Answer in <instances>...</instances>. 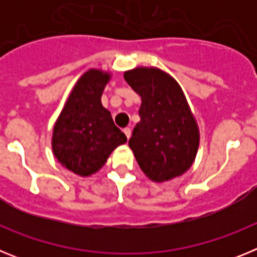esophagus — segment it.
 Segmentation results:
<instances>
[{
	"label": "esophagus",
	"instance_id": "obj_1",
	"mask_svg": "<svg viewBox=\"0 0 257 257\" xmlns=\"http://www.w3.org/2000/svg\"><path fill=\"white\" fill-rule=\"evenodd\" d=\"M123 133H124V135L127 136V139H130V138H131V128H130V127H126V128H123Z\"/></svg>",
	"mask_w": 257,
	"mask_h": 257
}]
</instances>
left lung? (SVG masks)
<instances>
[{
  "label": "left lung",
  "mask_w": 257,
  "mask_h": 257,
  "mask_svg": "<svg viewBox=\"0 0 257 257\" xmlns=\"http://www.w3.org/2000/svg\"><path fill=\"white\" fill-rule=\"evenodd\" d=\"M123 77L142 97L140 122L128 140L140 169L156 183L178 178L190 169L199 145L198 124L180 85L153 67L127 70Z\"/></svg>",
  "instance_id": "1"
}]
</instances>
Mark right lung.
<instances>
[{
	"label": "right lung",
	"mask_w": 257,
	"mask_h": 257,
	"mask_svg": "<svg viewBox=\"0 0 257 257\" xmlns=\"http://www.w3.org/2000/svg\"><path fill=\"white\" fill-rule=\"evenodd\" d=\"M110 73L90 69L77 81L52 131V152L65 169L90 176L105 165L110 153L127 142L101 104Z\"/></svg>",
	"instance_id": "add662e5"
}]
</instances>
